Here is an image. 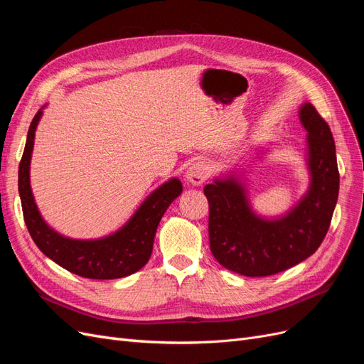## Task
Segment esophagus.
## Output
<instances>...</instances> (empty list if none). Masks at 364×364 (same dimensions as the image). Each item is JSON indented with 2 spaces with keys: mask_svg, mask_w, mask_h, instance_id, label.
<instances>
[{
  "mask_svg": "<svg viewBox=\"0 0 364 364\" xmlns=\"http://www.w3.org/2000/svg\"><path fill=\"white\" fill-rule=\"evenodd\" d=\"M208 174H209L208 165L202 161H197L191 164V167L186 170L185 178L191 185H202L208 179Z\"/></svg>",
  "mask_w": 364,
  "mask_h": 364,
  "instance_id": "34e87169",
  "label": "esophagus"
}]
</instances>
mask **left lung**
<instances>
[{
	"label": "left lung",
	"mask_w": 364,
	"mask_h": 364,
	"mask_svg": "<svg viewBox=\"0 0 364 364\" xmlns=\"http://www.w3.org/2000/svg\"><path fill=\"white\" fill-rule=\"evenodd\" d=\"M308 132L310 188L291 211L267 220L252 211L243 183L232 176L208 183L209 246L214 258L243 277H270L306 259L328 232L340 176L331 129L311 103L299 111Z\"/></svg>",
	"instance_id": "1"
}]
</instances>
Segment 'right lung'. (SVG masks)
<instances>
[{"instance_id":"right-lung-1","label":"right lung","mask_w":364,"mask_h":364,"mask_svg":"<svg viewBox=\"0 0 364 364\" xmlns=\"http://www.w3.org/2000/svg\"><path fill=\"white\" fill-rule=\"evenodd\" d=\"M41 117L42 109H39L30 124L18 171V190L24 222L33 241L43 255L83 278L117 279L138 272L146 266L151 255L153 241L164 213L182 193L181 181L174 178L162 183L142 202L129 222L112 235L98 240L63 237L43 222L30 188V159Z\"/></svg>"}]
</instances>
